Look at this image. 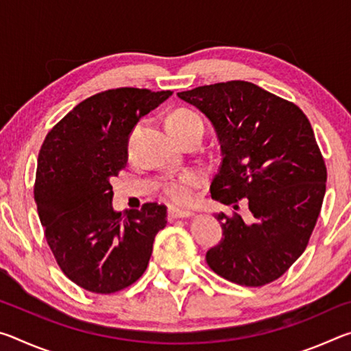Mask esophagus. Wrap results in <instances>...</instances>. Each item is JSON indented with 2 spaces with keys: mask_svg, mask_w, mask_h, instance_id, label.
<instances>
[{
  "mask_svg": "<svg viewBox=\"0 0 351 351\" xmlns=\"http://www.w3.org/2000/svg\"><path fill=\"white\" fill-rule=\"evenodd\" d=\"M192 215H193V212H190V210L169 209L167 218H169V221H175V219H178V218H189V217H192Z\"/></svg>",
  "mask_w": 351,
  "mask_h": 351,
  "instance_id": "34e87169",
  "label": "esophagus"
}]
</instances>
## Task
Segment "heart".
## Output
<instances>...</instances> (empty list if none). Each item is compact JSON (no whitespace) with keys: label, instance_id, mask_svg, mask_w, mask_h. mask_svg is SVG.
<instances>
[{"label":"heart","instance_id":"heart-1","mask_svg":"<svg viewBox=\"0 0 351 351\" xmlns=\"http://www.w3.org/2000/svg\"><path fill=\"white\" fill-rule=\"evenodd\" d=\"M165 127H167L169 133L173 136L175 139H180L192 132H203V121L197 114V112L180 108L170 112L169 117L165 119ZM201 184L199 175L193 173V171H187V173L181 175L176 180H170L162 186L164 197L167 198L171 204L182 206L189 204L193 201L195 195H197V189Z\"/></svg>","mask_w":351,"mask_h":351}]
</instances>
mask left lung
Listing matches in <instances>:
<instances>
[{
  "instance_id": "1",
  "label": "left lung",
  "mask_w": 351,
  "mask_h": 351,
  "mask_svg": "<svg viewBox=\"0 0 351 351\" xmlns=\"http://www.w3.org/2000/svg\"><path fill=\"white\" fill-rule=\"evenodd\" d=\"M215 128L221 165L212 198L249 217L219 212L223 239L209 249L213 272L243 287L282 277L306 249L322 207L326 167L299 106L251 82L230 80L178 93Z\"/></svg>"
}]
</instances>
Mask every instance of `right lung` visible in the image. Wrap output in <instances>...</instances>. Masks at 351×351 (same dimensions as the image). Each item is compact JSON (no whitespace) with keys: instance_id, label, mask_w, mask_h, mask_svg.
I'll use <instances>...</instances> for the list:
<instances>
[{"instance_id":"obj_1","label":"right lung","mask_w":351,"mask_h":351,"mask_svg":"<svg viewBox=\"0 0 351 351\" xmlns=\"http://www.w3.org/2000/svg\"><path fill=\"white\" fill-rule=\"evenodd\" d=\"M171 91L117 88L88 97L47 133L34 198L45 237L69 280L96 294L125 289L144 274L167 207L112 210L111 178L125 169L136 123Z\"/></svg>"}]
</instances>
